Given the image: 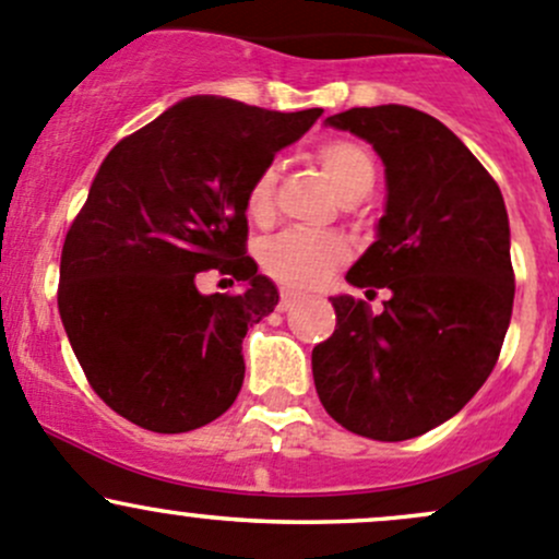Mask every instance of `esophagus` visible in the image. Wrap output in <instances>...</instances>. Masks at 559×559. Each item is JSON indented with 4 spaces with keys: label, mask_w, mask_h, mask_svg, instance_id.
<instances>
[{
    "label": "esophagus",
    "mask_w": 559,
    "mask_h": 559,
    "mask_svg": "<svg viewBox=\"0 0 559 559\" xmlns=\"http://www.w3.org/2000/svg\"><path fill=\"white\" fill-rule=\"evenodd\" d=\"M295 302H297V295H295V292H289V289L281 292V300H278V308H281V311H289V308L295 306Z\"/></svg>",
    "instance_id": "1"
}]
</instances>
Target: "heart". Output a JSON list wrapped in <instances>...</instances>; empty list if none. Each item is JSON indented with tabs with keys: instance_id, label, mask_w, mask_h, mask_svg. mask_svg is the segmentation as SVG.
I'll list each match as a JSON object with an SVG mask.
<instances>
[{
	"instance_id": "heart-1",
	"label": "heart",
	"mask_w": 559,
	"mask_h": 559,
	"mask_svg": "<svg viewBox=\"0 0 559 559\" xmlns=\"http://www.w3.org/2000/svg\"><path fill=\"white\" fill-rule=\"evenodd\" d=\"M316 162L326 178L332 180L341 197L359 200L368 194L376 183V162L370 151L357 140L335 138L326 140L316 148ZM275 173L264 170L248 189V216L253 222H267L273 216ZM348 257L346 240L337 235H308V233H284L262 246V267L281 284L308 289L321 284L343 259Z\"/></svg>"
}]
</instances>
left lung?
Here are the masks:
<instances>
[{"instance_id":"1","label":"left lung","mask_w":559,"mask_h":559,"mask_svg":"<svg viewBox=\"0 0 559 559\" xmlns=\"http://www.w3.org/2000/svg\"><path fill=\"white\" fill-rule=\"evenodd\" d=\"M324 123L384 162V216L346 281L389 300L373 313L330 297L337 324L313 348V384L346 430L408 441L460 414L498 362L514 308L509 213L492 175L427 112L352 107Z\"/></svg>"}]
</instances>
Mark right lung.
I'll return each mask as SVG.
<instances>
[{
    "instance_id": "obj_1",
    "label": "right lung",
    "mask_w": 559,
    "mask_h": 559,
    "mask_svg": "<svg viewBox=\"0 0 559 559\" xmlns=\"http://www.w3.org/2000/svg\"><path fill=\"white\" fill-rule=\"evenodd\" d=\"M321 112L186 97L99 165L61 251L59 313L88 384L132 425L189 432L235 403L248 326L278 306L246 257L248 189ZM205 269L245 289L202 296Z\"/></svg>"
}]
</instances>
